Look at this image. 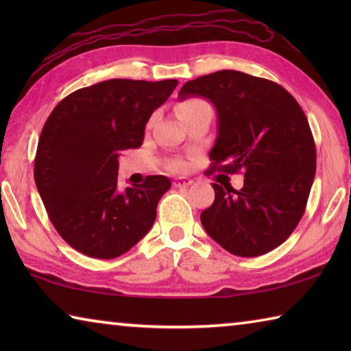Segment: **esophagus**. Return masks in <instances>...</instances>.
Returning <instances> with one entry per match:
<instances>
[{"instance_id":"34e87169","label":"esophagus","mask_w":351,"mask_h":351,"mask_svg":"<svg viewBox=\"0 0 351 351\" xmlns=\"http://www.w3.org/2000/svg\"><path fill=\"white\" fill-rule=\"evenodd\" d=\"M190 184H192V180H189V178H176L173 181L175 187H189Z\"/></svg>"}]
</instances>
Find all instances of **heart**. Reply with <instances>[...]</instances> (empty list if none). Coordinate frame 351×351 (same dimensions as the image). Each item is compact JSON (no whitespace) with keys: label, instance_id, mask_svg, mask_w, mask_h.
Returning <instances> with one entry per match:
<instances>
[{"label":"heart","instance_id":"b5f03b06","mask_svg":"<svg viewBox=\"0 0 351 351\" xmlns=\"http://www.w3.org/2000/svg\"><path fill=\"white\" fill-rule=\"evenodd\" d=\"M203 108H210V106L201 99H187V100H182V102L178 104L175 110H176V114L180 116V119L182 121L184 117H187L192 114V112L203 110Z\"/></svg>","mask_w":351,"mask_h":351}]
</instances>
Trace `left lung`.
<instances>
[{"label": "left lung", "instance_id": "1", "mask_svg": "<svg viewBox=\"0 0 351 351\" xmlns=\"http://www.w3.org/2000/svg\"><path fill=\"white\" fill-rule=\"evenodd\" d=\"M187 97H204L217 110L210 171H245L240 190L212 184L215 201L201 212L204 230L239 257L280 246L304 215L316 175L304 110L283 86L232 69L184 83L180 99Z\"/></svg>", "mask_w": 351, "mask_h": 351}]
</instances>
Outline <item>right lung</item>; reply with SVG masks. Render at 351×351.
<instances>
[{
	"mask_svg": "<svg viewBox=\"0 0 351 351\" xmlns=\"http://www.w3.org/2000/svg\"><path fill=\"white\" fill-rule=\"evenodd\" d=\"M178 85L111 79L71 93L41 130L34 178L57 232L75 251L116 258L144 237L170 189L167 176L117 187L119 156L138 148L153 111Z\"/></svg>",
	"mask_w": 351,
	"mask_h": 351,
	"instance_id": "right-lung-1",
	"label": "right lung"
}]
</instances>
